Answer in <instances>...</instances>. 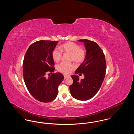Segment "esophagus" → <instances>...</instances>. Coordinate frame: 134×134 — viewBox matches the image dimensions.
Listing matches in <instances>:
<instances>
[{
	"instance_id": "obj_1",
	"label": "esophagus",
	"mask_w": 134,
	"mask_h": 134,
	"mask_svg": "<svg viewBox=\"0 0 134 134\" xmlns=\"http://www.w3.org/2000/svg\"><path fill=\"white\" fill-rule=\"evenodd\" d=\"M69 77V76H68V75H64V79H66V78H68Z\"/></svg>"
}]
</instances>
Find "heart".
Returning a JSON list of instances; mask_svg holds the SVG:
<instances>
[{"label": "heart", "instance_id": "obj_1", "mask_svg": "<svg viewBox=\"0 0 134 134\" xmlns=\"http://www.w3.org/2000/svg\"><path fill=\"white\" fill-rule=\"evenodd\" d=\"M59 50L57 49L53 51L52 57L53 60L56 62H59L62 57V53L71 55V60L76 63H81L84 60L85 52L83 49H80V46L72 42H67L59 47ZM74 69V66L72 64H67L61 63L57 67L59 72L68 74Z\"/></svg>", "mask_w": 134, "mask_h": 134}]
</instances>
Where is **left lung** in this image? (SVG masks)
Here are the masks:
<instances>
[{"instance_id":"left-lung-1","label":"left lung","mask_w":134,"mask_h":134,"mask_svg":"<svg viewBox=\"0 0 134 134\" xmlns=\"http://www.w3.org/2000/svg\"><path fill=\"white\" fill-rule=\"evenodd\" d=\"M78 41L85 46L86 55L75 73H83L84 78L79 80L78 75L71 76L73 83L69 89L74 98L87 100L95 96L101 87L106 72L105 58L102 50L94 42L86 39Z\"/></svg>"}]
</instances>
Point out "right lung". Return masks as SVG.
<instances>
[{
  "mask_svg": "<svg viewBox=\"0 0 134 134\" xmlns=\"http://www.w3.org/2000/svg\"><path fill=\"white\" fill-rule=\"evenodd\" d=\"M57 41L41 40L31 45L26 52L23 62V76L29 92L41 102H49L57 96L58 86L64 76L52 73L48 79L45 75L55 70L52 53Z\"/></svg>",
  "mask_w": 134,
  "mask_h": 134,
  "instance_id": "1",
  "label": "right lung"
}]
</instances>
